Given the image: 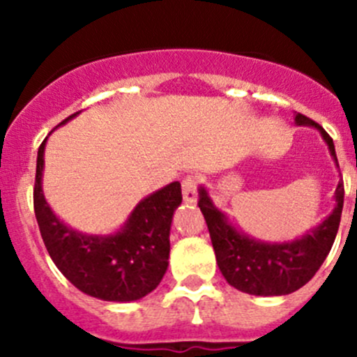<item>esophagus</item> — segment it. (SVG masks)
Masks as SVG:
<instances>
[{
  "label": "esophagus",
  "mask_w": 357,
  "mask_h": 357,
  "mask_svg": "<svg viewBox=\"0 0 357 357\" xmlns=\"http://www.w3.org/2000/svg\"><path fill=\"white\" fill-rule=\"evenodd\" d=\"M183 186V199L186 204H197V178L186 176L181 183Z\"/></svg>",
  "instance_id": "esophagus-1"
}]
</instances>
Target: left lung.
I'll use <instances>...</instances> for the list:
<instances>
[{"label": "left lung", "mask_w": 357, "mask_h": 357, "mask_svg": "<svg viewBox=\"0 0 357 357\" xmlns=\"http://www.w3.org/2000/svg\"><path fill=\"white\" fill-rule=\"evenodd\" d=\"M295 124L318 129L338 167L333 139L328 132L302 114H295ZM199 207L211 233L219 271L229 285L262 297L289 295L316 275L333 245L344 207V183L338 181L335 190L332 214L291 242H261L236 229L228 215L215 207L204 186L199 188Z\"/></svg>", "instance_id": "8db88e82"}]
</instances>
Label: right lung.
I'll use <instances>...</instances> for the list:
<instances>
[{"mask_svg":"<svg viewBox=\"0 0 357 357\" xmlns=\"http://www.w3.org/2000/svg\"><path fill=\"white\" fill-rule=\"evenodd\" d=\"M77 114H72L59 126ZM46 139L38 150L34 212L52 261L75 289L91 297L131 302L149 295L167 271L172 214L183 200L179 181L145 197L115 233L86 235L60 221L45 199Z\"/></svg>","mask_w":357,"mask_h":357,"instance_id":"add662e5","label":"right lung"}]
</instances>
